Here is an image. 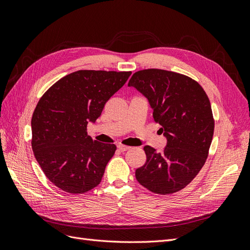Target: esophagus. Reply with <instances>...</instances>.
<instances>
[{
  "mask_svg": "<svg viewBox=\"0 0 250 250\" xmlns=\"http://www.w3.org/2000/svg\"><path fill=\"white\" fill-rule=\"evenodd\" d=\"M118 149L121 151V152H125V151L129 150V149H130V147H128V146H124V145H119V146H118Z\"/></svg>",
  "mask_w": 250,
  "mask_h": 250,
  "instance_id": "1",
  "label": "esophagus"
}]
</instances>
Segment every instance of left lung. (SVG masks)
Here are the masks:
<instances>
[{
	"label": "left lung",
	"mask_w": 250,
	"mask_h": 250,
	"mask_svg": "<svg viewBox=\"0 0 250 250\" xmlns=\"http://www.w3.org/2000/svg\"><path fill=\"white\" fill-rule=\"evenodd\" d=\"M128 86L147 98L167 139L163 153L150 146L135 178L149 191L178 192L197 175L208 155L215 122L208 97L198 82L175 72L148 69L132 75Z\"/></svg>",
	"instance_id": "obj_1"
}]
</instances>
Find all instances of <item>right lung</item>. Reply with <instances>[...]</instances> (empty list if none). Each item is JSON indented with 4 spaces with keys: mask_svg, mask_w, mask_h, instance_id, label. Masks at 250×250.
Listing matches in <instances>:
<instances>
[{
    "mask_svg": "<svg viewBox=\"0 0 250 250\" xmlns=\"http://www.w3.org/2000/svg\"><path fill=\"white\" fill-rule=\"evenodd\" d=\"M131 72L81 70L53 84L37 103L32 128V150L47 178L62 191L82 194L101 183L117 149L87 135L89 122L101 116L109 98Z\"/></svg>",
    "mask_w": 250,
    "mask_h": 250,
    "instance_id": "obj_1",
    "label": "right lung"
}]
</instances>
